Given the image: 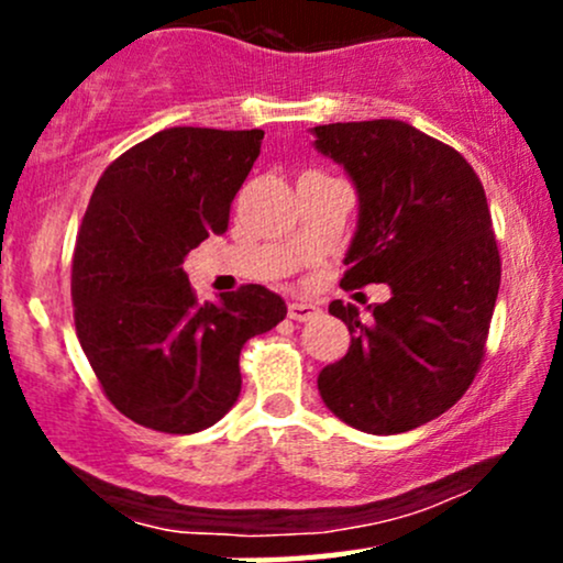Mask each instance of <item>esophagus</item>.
I'll use <instances>...</instances> for the list:
<instances>
[{"label":"esophagus","mask_w":563,"mask_h":563,"mask_svg":"<svg viewBox=\"0 0 563 563\" xmlns=\"http://www.w3.org/2000/svg\"><path fill=\"white\" fill-rule=\"evenodd\" d=\"M318 314H320V307H318V303H312V301L296 299V301L288 303V318H290V320L303 322V320L318 318Z\"/></svg>","instance_id":"obj_1"}]
</instances>
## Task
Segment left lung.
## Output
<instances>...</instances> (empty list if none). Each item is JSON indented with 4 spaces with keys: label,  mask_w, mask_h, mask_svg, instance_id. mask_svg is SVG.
I'll return each instance as SVG.
<instances>
[{
    "label": "left lung",
    "mask_w": 563,
    "mask_h": 563,
    "mask_svg": "<svg viewBox=\"0 0 563 563\" xmlns=\"http://www.w3.org/2000/svg\"><path fill=\"white\" fill-rule=\"evenodd\" d=\"M312 134L360 198L341 286L391 288L367 318L331 301L352 344L320 371V397L354 429L402 434L450 410L479 373L500 288L487 196L455 147L405 121H349Z\"/></svg>",
    "instance_id": "1"
}]
</instances>
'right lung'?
Here are the masks:
<instances>
[{
    "label": "right lung",
    "mask_w": 563,
    "mask_h": 563,
    "mask_svg": "<svg viewBox=\"0 0 563 563\" xmlns=\"http://www.w3.org/2000/svg\"><path fill=\"white\" fill-rule=\"evenodd\" d=\"M264 132L172 126L102 172L70 273L74 322L119 412L164 434L214 426L241 394V349L286 318V301L241 286L198 303L183 262L222 235Z\"/></svg>",
    "instance_id": "obj_1"
}]
</instances>
